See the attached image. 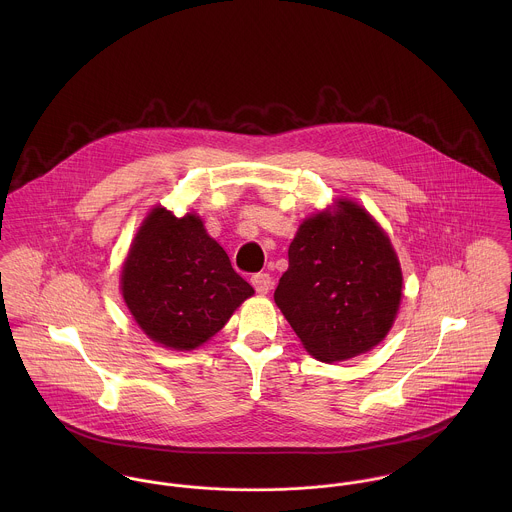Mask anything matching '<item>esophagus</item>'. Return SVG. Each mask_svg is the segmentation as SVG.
<instances>
[{
  "label": "esophagus",
  "mask_w": 512,
  "mask_h": 512,
  "mask_svg": "<svg viewBox=\"0 0 512 512\" xmlns=\"http://www.w3.org/2000/svg\"><path fill=\"white\" fill-rule=\"evenodd\" d=\"M250 282H252L254 290L258 293H268L272 290V278H270V274H254Z\"/></svg>",
  "instance_id": "obj_1"
}]
</instances>
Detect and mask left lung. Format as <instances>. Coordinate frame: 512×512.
<instances>
[{"mask_svg": "<svg viewBox=\"0 0 512 512\" xmlns=\"http://www.w3.org/2000/svg\"><path fill=\"white\" fill-rule=\"evenodd\" d=\"M288 256L274 299L309 355L347 361L386 337L402 272L388 236L363 207L341 201V213L303 220Z\"/></svg>", "mask_w": 512, "mask_h": 512, "instance_id": "8db88e82", "label": "left lung"}]
</instances>
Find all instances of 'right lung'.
Wrapping results in <instances>:
<instances>
[{
	"mask_svg": "<svg viewBox=\"0 0 512 512\" xmlns=\"http://www.w3.org/2000/svg\"><path fill=\"white\" fill-rule=\"evenodd\" d=\"M254 293L203 220L157 207L142 224L122 268V295L149 339L191 351L219 333Z\"/></svg>",
	"mask_w": 512,
	"mask_h": 512,
	"instance_id": "1",
	"label": "right lung"
}]
</instances>
